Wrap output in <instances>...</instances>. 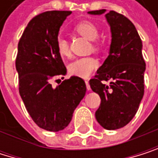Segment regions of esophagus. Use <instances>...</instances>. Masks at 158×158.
<instances>
[{"instance_id":"esophagus-1","label":"esophagus","mask_w":158,"mask_h":158,"mask_svg":"<svg viewBox=\"0 0 158 158\" xmlns=\"http://www.w3.org/2000/svg\"><path fill=\"white\" fill-rule=\"evenodd\" d=\"M85 85H86V88H87V90H90V85H89V82H88V80H85Z\"/></svg>"}]
</instances>
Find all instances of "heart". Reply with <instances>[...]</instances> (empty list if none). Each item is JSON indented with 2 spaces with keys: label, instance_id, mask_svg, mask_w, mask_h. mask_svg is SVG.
<instances>
[{
  "label": "heart",
  "instance_id": "b5f03b06",
  "mask_svg": "<svg viewBox=\"0 0 158 158\" xmlns=\"http://www.w3.org/2000/svg\"><path fill=\"white\" fill-rule=\"evenodd\" d=\"M74 30L81 34L82 36L87 38L88 40L94 41L98 36V28L95 23L89 20H84L78 22L74 26ZM56 48L57 53L61 56H70V47L68 41L61 35L57 36L56 40ZM93 49L100 50L101 45L98 42L94 41L93 43ZM98 61L94 56H85L79 57L77 60H73L69 65V72L71 74L79 76V77H88L91 73L98 68Z\"/></svg>",
  "mask_w": 158,
  "mask_h": 158
}]
</instances>
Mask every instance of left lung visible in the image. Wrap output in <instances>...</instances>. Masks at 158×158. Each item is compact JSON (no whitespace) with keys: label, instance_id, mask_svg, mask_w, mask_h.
<instances>
[{"label":"left lung","instance_id":"obj_1","mask_svg":"<svg viewBox=\"0 0 158 158\" xmlns=\"http://www.w3.org/2000/svg\"><path fill=\"white\" fill-rule=\"evenodd\" d=\"M104 12L102 9L88 13ZM105 16L112 31L110 54L89 85L102 100L96 119L102 127L112 130L127 125L139 109L144 94L145 61L142 39L133 23L115 11ZM109 80H112L109 86L103 84Z\"/></svg>","mask_w":158,"mask_h":158}]
</instances>
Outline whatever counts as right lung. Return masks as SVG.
<instances>
[{"label": "right lung", "instance_id": "add662e5", "mask_svg": "<svg viewBox=\"0 0 158 158\" xmlns=\"http://www.w3.org/2000/svg\"><path fill=\"white\" fill-rule=\"evenodd\" d=\"M71 14V11L38 14L29 22L17 46L19 94L34 123L48 131H60L69 125L86 91L85 81L78 76L65 79L56 87L51 85L67 72L56 51V40Z\"/></svg>", "mask_w": 158, "mask_h": 158}]
</instances>
